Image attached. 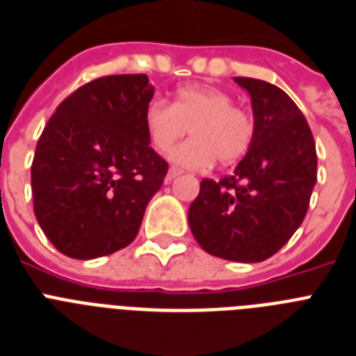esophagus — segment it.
<instances>
[{
  "label": "esophagus",
  "instance_id": "1",
  "mask_svg": "<svg viewBox=\"0 0 356 356\" xmlns=\"http://www.w3.org/2000/svg\"><path fill=\"white\" fill-rule=\"evenodd\" d=\"M181 173H183V172H181V170H179V168H173V166H172V168L168 170V173H166V181H173V179L179 177Z\"/></svg>",
  "mask_w": 356,
  "mask_h": 356
}]
</instances>
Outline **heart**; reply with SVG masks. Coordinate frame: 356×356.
Instances as JSON below:
<instances>
[{"label": "heart", "mask_w": 356, "mask_h": 356, "mask_svg": "<svg viewBox=\"0 0 356 356\" xmlns=\"http://www.w3.org/2000/svg\"><path fill=\"white\" fill-rule=\"evenodd\" d=\"M145 124L157 152L170 150L192 130V139L170 154L173 163L190 170L206 168L215 159L222 164L234 163L246 154L253 139L250 113L235 106L226 92L206 85L179 88L172 104L150 101Z\"/></svg>", "instance_id": "heart-1"}]
</instances>
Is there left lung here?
<instances>
[{"label": "left lung", "instance_id": "1", "mask_svg": "<svg viewBox=\"0 0 356 356\" xmlns=\"http://www.w3.org/2000/svg\"><path fill=\"white\" fill-rule=\"evenodd\" d=\"M235 83L252 97V145L232 175L201 181L188 222L210 255L261 262L279 252L306 217L316 150L306 118L284 90L252 77Z\"/></svg>", "mask_w": 356, "mask_h": 356}]
</instances>
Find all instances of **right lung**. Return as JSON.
Masks as SVG:
<instances>
[{
    "mask_svg": "<svg viewBox=\"0 0 356 356\" xmlns=\"http://www.w3.org/2000/svg\"><path fill=\"white\" fill-rule=\"evenodd\" d=\"M145 74L86 83L59 104L32 161L34 213L63 255L88 261L127 248L168 164L150 148Z\"/></svg>",
    "mask_w": 356,
    "mask_h": 356,
    "instance_id": "1",
    "label": "right lung"
}]
</instances>
